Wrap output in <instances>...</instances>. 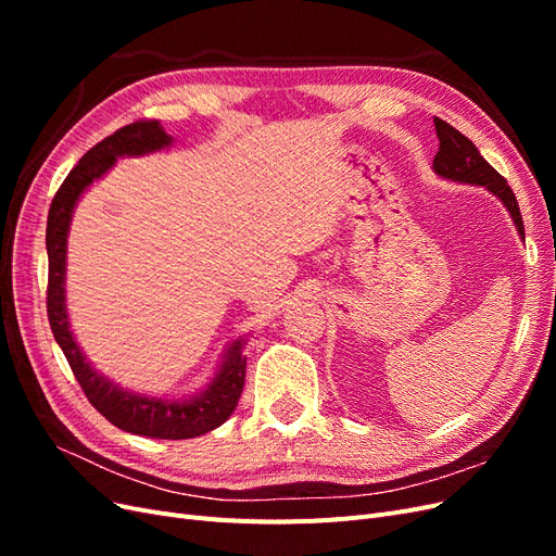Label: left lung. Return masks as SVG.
<instances>
[{
	"label": "left lung",
	"mask_w": 556,
	"mask_h": 556,
	"mask_svg": "<svg viewBox=\"0 0 556 556\" xmlns=\"http://www.w3.org/2000/svg\"><path fill=\"white\" fill-rule=\"evenodd\" d=\"M435 134H439V153L433 157V172L450 178V180H459V182H470V185H484L486 190L496 194L506 208L510 211V217L517 225L519 237L525 239V223H521V213L517 206V199L510 190V185L506 182L494 166L486 162L480 150L473 146V141L466 139L462 131L447 125L441 117H433Z\"/></svg>",
	"instance_id": "8db88e82"
}]
</instances>
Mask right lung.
Listing matches in <instances>:
<instances>
[{"label": "right lung", "mask_w": 556, "mask_h": 556, "mask_svg": "<svg viewBox=\"0 0 556 556\" xmlns=\"http://www.w3.org/2000/svg\"><path fill=\"white\" fill-rule=\"evenodd\" d=\"M172 137L162 129L157 121H137L125 125L104 141L90 148L80 162L70 172L53 197L46 225V250H48V323L53 329L66 362L86 392L88 401L117 429L150 435V439L182 441L208 433L220 427L237 408L245 382V357L241 355V341L233 343L227 357L215 374L213 382L194 399L162 401L141 394H131L113 384L109 378L99 376L90 362L76 345L70 331V317L64 304V274H66V233H70L72 213L78 197L88 190V185L102 178L117 157L146 155L153 150L166 148Z\"/></svg>", "instance_id": "right-lung-1"}]
</instances>
